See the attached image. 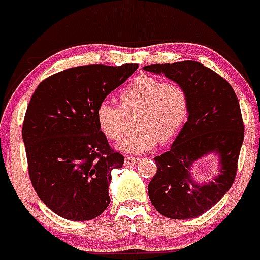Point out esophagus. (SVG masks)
I'll list each match as a JSON object with an SVG mask.
<instances>
[{
    "mask_svg": "<svg viewBox=\"0 0 260 260\" xmlns=\"http://www.w3.org/2000/svg\"><path fill=\"white\" fill-rule=\"evenodd\" d=\"M138 162H140V158H137V157H129L127 156L124 158V164L125 166H135V165H137Z\"/></svg>",
    "mask_w": 260,
    "mask_h": 260,
    "instance_id": "1",
    "label": "esophagus"
}]
</instances>
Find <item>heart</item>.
<instances>
[{"mask_svg": "<svg viewBox=\"0 0 260 260\" xmlns=\"http://www.w3.org/2000/svg\"><path fill=\"white\" fill-rule=\"evenodd\" d=\"M120 107L108 101L99 103L95 119L108 140L118 141L125 124V113L137 111L136 129L128 133L119 149L127 153H145L158 142L171 140L185 123L188 113V96L177 83L149 75L135 78L119 93Z\"/></svg>", "mask_w": 260, "mask_h": 260, "instance_id": "1", "label": "heart"}]
</instances>
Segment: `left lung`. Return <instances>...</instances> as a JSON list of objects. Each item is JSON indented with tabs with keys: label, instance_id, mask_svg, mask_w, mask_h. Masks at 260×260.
I'll return each instance as SVG.
<instances>
[{
	"label": "left lung",
	"instance_id": "1",
	"mask_svg": "<svg viewBox=\"0 0 260 260\" xmlns=\"http://www.w3.org/2000/svg\"><path fill=\"white\" fill-rule=\"evenodd\" d=\"M143 70L180 84L188 96L187 120L169 151L154 157L157 172L148 185L149 200L170 219L200 216L219 203L235 180L244 141L239 101L232 85L201 62L147 65ZM212 154L218 174L198 181L193 166Z\"/></svg>",
	"mask_w": 260,
	"mask_h": 260
}]
</instances>
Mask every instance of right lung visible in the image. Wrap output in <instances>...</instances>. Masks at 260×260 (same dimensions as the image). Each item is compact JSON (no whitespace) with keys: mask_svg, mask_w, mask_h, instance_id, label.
Segmentation results:
<instances>
[{"mask_svg":"<svg viewBox=\"0 0 260 260\" xmlns=\"http://www.w3.org/2000/svg\"><path fill=\"white\" fill-rule=\"evenodd\" d=\"M137 64L70 68L41 81L22 125L28 175L39 198L64 219H95L111 203L114 152L95 119L96 107L122 85Z\"/></svg>","mask_w":260,"mask_h":260,"instance_id":"obj_1","label":"right lung"}]
</instances>
